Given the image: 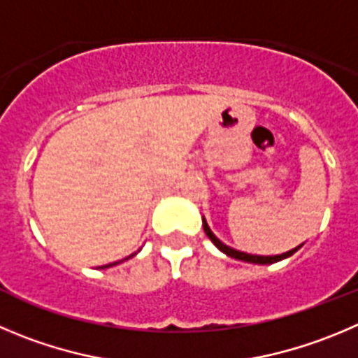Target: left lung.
I'll use <instances>...</instances> for the list:
<instances>
[{
    "label": "left lung",
    "instance_id": "1",
    "mask_svg": "<svg viewBox=\"0 0 358 358\" xmlns=\"http://www.w3.org/2000/svg\"><path fill=\"white\" fill-rule=\"evenodd\" d=\"M203 229H205L206 236H208V238L213 242V245H215L219 250H222L224 255H228L229 258L242 259V262H247V263H256V265H270V263H275V262H280V259L289 258V256L295 255L296 250H299L300 247H302V245H299V247H295V249L288 250V252H282V255H277V256H256V255H247V252H240V250L231 249V247H228V245H226V243L220 242V240L217 238L215 235H213L212 229L208 228V224H206L205 217H203Z\"/></svg>",
    "mask_w": 358,
    "mask_h": 358
}]
</instances>
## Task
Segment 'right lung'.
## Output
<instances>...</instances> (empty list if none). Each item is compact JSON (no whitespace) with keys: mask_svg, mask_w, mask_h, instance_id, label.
Wrapping results in <instances>:
<instances>
[{"mask_svg":"<svg viewBox=\"0 0 358 358\" xmlns=\"http://www.w3.org/2000/svg\"><path fill=\"white\" fill-rule=\"evenodd\" d=\"M134 255H130L129 258H132ZM129 258H125V259H129ZM125 259H122V262H125ZM122 262H116V263H109V265H103V266H100V268H109V266H115V265H118V263H122Z\"/></svg>","mask_w":358,"mask_h":358,"instance_id":"add662e5","label":"right lung"}]
</instances>
